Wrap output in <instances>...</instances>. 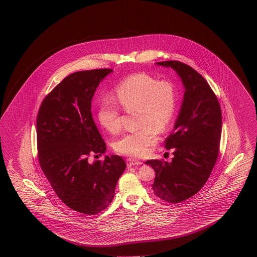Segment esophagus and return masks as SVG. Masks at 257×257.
Listing matches in <instances>:
<instances>
[{
	"label": "esophagus",
	"mask_w": 257,
	"mask_h": 257,
	"mask_svg": "<svg viewBox=\"0 0 257 257\" xmlns=\"http://www.w3.org/2000/svg\"><path fill=\"white\" fill-rule=\"evenodd\" d=\"M126 163H127V166L130 168V167H133V166H138V165H142L143 162L139 161V160L134 159V158H127L126 159Z\"/></svg>",
	"instance_id": "esophagus-1"
}]
</instances>
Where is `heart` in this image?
<instances>
[{
    "label": "heart",
    "mask_w": 257,
    "mask_h": 257,
    "mask_svg": "<svg viewBox=\"0 0 257 257\" xmlns=\"http://www.w3.org/2000/svg\"><path fill=\"white\" fill-rule=\"evenodd\" d=\"M114 97L125 111L137 110L139 130L115 141V151L129 156L146 155L157 141V130L165 131L174 116L177 92L169 80H157L147 73L133 74L114 88ZM98 121L111 134L120 131L121 111L112 99H104L97 110Z\"/></svg>",
    "instance_id": "obj_1"
}]
</instances>
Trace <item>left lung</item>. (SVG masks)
I'll use <instances>...</instances> for the list:
<instances>
[{
    "label": "left lung",
    "instance_id": "left-lung-1",
    "mask_svg": "<svg viewBox=\"0 0 257 257\" xmlns=\"http://www.w3.org/2000/svg\"><path fill=\"white\" fill-rule=\"evenodd\" d=\"M171 67L185 87L183 102L174 129L165 141L173 148L171 163L148 160L156 172L152 189L156 196L179 203L195 196L204 186L220 151L221 110L207 81L188 64L178 61L156 62Z\"/></svg>",
    "mask_w": 257,
    "mask_h": 257
}]
</instances>
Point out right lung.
I'll list each match as a JSON object with an SVG mask.
<instances>
[{"label":"right lung","mask_w":257,"mask_h":257,"mask_svg":"<svg viewBox=\"0 0 257 257\" xmlns=\"http://www.w3.org/2000/svg\"><path fill=\"white\" fill-rule=\"evenodd\" d=\"M112 69L78 71L65 77L42 101L37 113V156L53 190L69 208L95 215L111 202L126 168L118 155L101 156L106 144L92 118L91 100Z\"/></svg>","instance_id":"right-lung-1"}]
</instances>
